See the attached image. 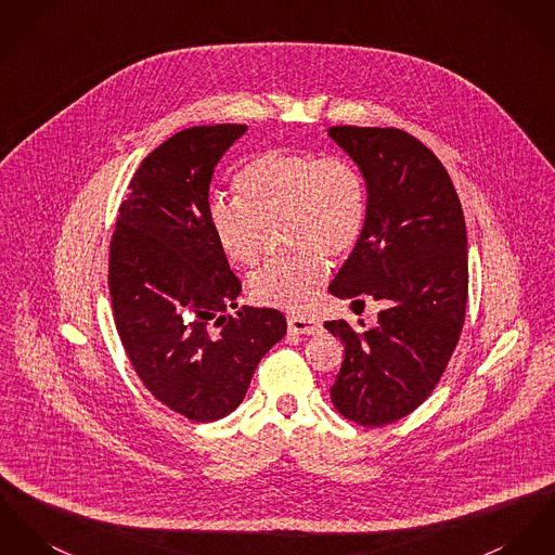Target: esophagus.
Here are the masks:
<instances>
[{"instance_id": "1", "label": "esophagus", "mask_w": 555, "mask_h": 555, "mask_svg": "<svg viewBox=\"0 0 555 555\" xmlns=\"http://www.w3.org/2000/svg\"><path fill=\"white\" fill-rule=\"evenodd\" d=\"M287 327H289V332H294V334H306V336L321 332V323H319V321H314V319H301V317H292V319L287 321Z\"/></svg>"}]
</instances>
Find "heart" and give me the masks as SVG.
<instances>
[{
	"label": "heart",
	"instance_id": "1",
	"mask_svg": "<svg viewBox=\"0 0 555 555\" xmlns=\"http://www.w3.org/2000/svg\"><path fill=\"white\" fill-rule=\"evenodd\" d=\"M238 198L215 196L207 207L219 249L241 266L261 256L266 228L285 221V241L298 249L272 259L249 279L257 304L306 312L327 276V256L348 254L361 238L367 198L359 169L344 156L268 150L236 175Z\"/></svg>",
	"mask_w": 555,
	"mask_h": 555
}]
</instances>
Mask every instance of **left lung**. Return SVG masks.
<instances>
[{
    "label": "left lung",
    "instance_id": "1",
    "mask_svg": "<svg viewBox=\"0 0 555 555\" xmlns=\"http://www.w3.org/2000/svg\"><path fill=\"white\" fill-rule=\"evenodd\" d=\"M330 137L367 185L361 238L330 294L384 304L367 330L325 321L344 344L330 395L344 418L384 427L427 399L461 338L469 294L465 215L439 158L410 132L332 127Z\"/></svg>",
    "mask_w": 555,
    "mask_h": 555
}]
</instances>
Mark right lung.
<instances>
[{"mask_svg":"<svg viewBox=\"0 0 555 555\" xmlns=\"http://www.w3.org/2000/svg\"><path fill=\"white\" fill-rule=\"evenodd\" d=\"M245 125L192 127L143 158L109 243V296L143 386L194 423L228 416L259 359L287 334L283 312L236 308L241 281L209 228V183Z\"/></svg>","mask_w":555,"mask_h":555,"instance_id":"add662e5","label":"right lung"}]
</instances>
